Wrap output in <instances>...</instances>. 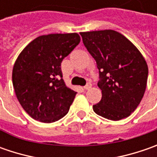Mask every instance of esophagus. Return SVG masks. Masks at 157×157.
<instances>
[{"label":"esophagus","instance_id":"esophagus-1","mask_svg":"<svg viewBox=\"0 0 157 157\" xmlns=\"http://www.w3.org/2000/svg\"><path fill=\"white\" fill-rule=\"evenodd\" d=\"M91 87H92V84L91 83H87V85L86 86H84V89L85 90H89Z\"/></svg>","mask_w":157,"mask_h":157}]
</instances>
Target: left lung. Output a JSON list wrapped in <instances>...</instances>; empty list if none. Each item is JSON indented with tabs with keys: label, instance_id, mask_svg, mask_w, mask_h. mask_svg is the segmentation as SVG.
I'll return each mask as SVG.
<instances>
[{
	"label": "left lung",
	"instance_id": "obj_1",
	"mask_svg": "<svg viewBox=\"0 0 157 157\" xmlns=\"http://www.w3.org/2000/svg\"><path fill=\"white\" fill-rule=\"evenodd\" d=\"M83 43L100 70L102 98L93 106L102 117L120 121L137 108L144 95L148 68L135 44L113 29L80 32Z\"/></svg>",
	"mask_w": 157,
	"mask_h": 157
}]
</instances>
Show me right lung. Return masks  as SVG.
<instances>
[{"instance_id": "add662e5", "label": "right lung", "mask_w": 157, "mask_h": 157, "mask_svg": "<svg viewBox=\"0 0 157 157\" xmlns=\"http://www.w3.org/2000/svg\"><path fill=\"white\" fill-rule=\"evenodd\" d=\"M79 42L78 33L43 35L16 58L13 86L19 103L34 120L52 123L69 111L77 93L65 85L60 66Z\"/></svg>"}]
</instances>
